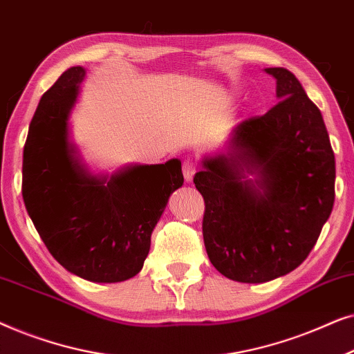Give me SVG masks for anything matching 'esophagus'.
Returning a JSON list of instances; mask_svg holds the SVG:
<instances>
[{
    "label": "esophagus",
    "instance_id": "obj_1",
    "mask_svg": "<svg viewBox=\"0 0 354 354\" xmlns=\"http://www.w3.org/2000/svg\"><path fill=\"white\" fill-rule=\"evenodd\" d=\"M182 171H183V177H185V182H192L193 180V176H195V174H196L195 162L190 161V159H187V161L183 162Z\"/></svg>",
    "mask_w": 354,
    "mask_h": 354
}]
</instances>
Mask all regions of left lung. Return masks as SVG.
Here are the masks:
<instances>
[{
	"label": "left lung",
	"mask_w": 354,
	"mask_h": 354,
	"mask_svg": "<svg viewBox=\"0 0 354 354\" xmlns=\"http://www.w3.org/2000/svg\"><path fill=\"white\" fill-rule=\"evenodd\" d=\"M280 100L243 120L196 172L203 239L227 279L263 283L297 269L335 200V156L322 114L292 72L268 67Z\"/></svg>",
	"instance_id": "8db88e82"
}]
</instances>
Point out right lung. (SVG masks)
I'll return each instance as SVG.
<instances>
[{"instance_id": "add662e5", "label": "right lung", "mask_w": 354, "mask_h": 354, "mask_svg": "<svg viewBox=\"0 0 354 354\" xmlns=\"http://www.w3.org/2000/svg\"><path fill=\"white\" fill-rule=\"evenodd\" d=\"M84 79V67H71L41 96L24 147L22 196L43 243L62 268L90 282H122L143 268L153 229L169 196L183 185L182 162L91 174L69 124Z\"/></svg>"}]
</instances>
